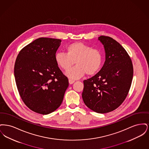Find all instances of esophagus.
<instances>
[{
	"label": "esophagus",
	"instance_id": "esophagus-1",
	"mask_svg": "<svg viewBox=\"0 0 149 149\" xmlns=\"http://www.w3.org/2000/svg\"><path fill=\"white\" fill-rule=\"evenodd\" d=\"M69 84H73L75 82V80H74L72 79H69Z\"/></svg>",
	"mask_w": 149,
	"mask_h": 149
}]
</instances>
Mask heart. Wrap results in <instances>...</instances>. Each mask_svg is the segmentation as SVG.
<instances>
[{
	"instance_id": "obj_1",
	"label": "heart",
	"mask_w": 149,
	"mask_h": 149,
	"mask_svg": "<svg viewBox=\"0 0 149 149\" xmlns=\"http://www.w3.org/2000/svg\"><path fill=\"white\" fill-rule=\"evenodd\" d=\"M66 52H57L55 55L57 65L65 71L69 70L75 64L77 65L66 73L71 79H77L85 74L92 76L100 70L103 61L102 52L80 42L71 43L66 46Z\"/></svg>"
}]
</instances>
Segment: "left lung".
<instances>
[{"label":"left lung","instance_id":"obj_1","mask_svg":"<svg viewBox=\"0 0 149 149\" xmlns=\"http://www.w3.org/2000/svg\"><path fill=\"white\" fill-rule=\"evenodd\" d=\"M106 61L94 76L84 80L82 98L93 111L106 113L113 111L123 102L130 91L134 69L127 51L112 38L101 36Z\"/></svg>","mask_w":149,"mask_h":149}]
</instances>
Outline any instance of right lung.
<instances>
[{
    "instance_id": "obj_1",
    "label": "right lung",
    "mask_w": 149,
    "mask_h": 149,
    "mask_svg": "<svg viewBox=\"0 0 149 149\" xmlns=\"http://www.w3.org/2000/svg\"><path fill=\"white\" fill-rule=\"evenodd\" d=\"M60 39L41 37L22 49L14 65V77L24 103L32 111L47 114L55 111L69 86L68 78L55 59Z\"/></svg>"
}]
</instances>
